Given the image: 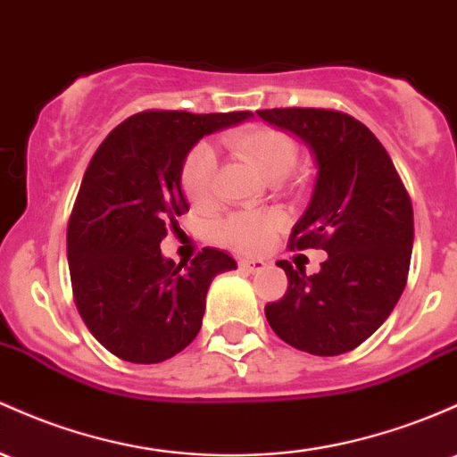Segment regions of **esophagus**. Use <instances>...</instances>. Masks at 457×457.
<instances>
[{
    "label": "esophagus",
    "instance_id": "34e87169",
    "mask_svg": "<svg viewBox=\"0 0 457 457\" xmlns=\"http://www.w3.org/2000/svg\"><path fill=\"white\" fill-rule=\"evenodd\" d=\"M238 267L243 270H247V273H258V270H262L267 267V262L264 260H258V258H243L238 262Z\"/></svg>",
    "mask_w": 457,
    "mask_h": 457
}]
</instances>
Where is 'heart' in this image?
<instances>
[{
  "label": "heart",
  "mask_w": 457,
  "mask_h": 457,
  "mask_svg": "<svg viewBox=\"0 0 457 457\" xmlns=\"http://www.w3.org/2000/svg\"><path fill=\"white\" fill-rule=\"evenodd\" d=\"M228 147L269 182L284 184V179L297 167V143L278 128L270 125H245L225 138ZM182 188L193 205H208L214 195V152L208 145H197L187 155L182 167ZM278 228L273 214L240 212L220 225L219 237L238 252H260L267 247Z\"/></svg>",
  "instance_id": "heart-1"
}]
</instances>
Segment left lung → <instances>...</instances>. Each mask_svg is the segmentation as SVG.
I'll list each match as a JSON object with an SVG mask.
<instances>
[{"label":"left lung","instance_id":"obj_1","mask_svg":"<svg viewBox=\"0 0 457 457\" xmlns=\"http://www.w3.org/2000/svg\"><path fill=\"white\" fill-rule=\"evenodd\" d=\"M273 128L310 149L312 197L290 234V247H320L314 275L279 260L288 290L264 308L275 334L312 355L362 345L397 305L414 243V214L390 155L367 125L336 110H258Z\"/></svg>","mask_w":457,"mask_h":457}]
</instances>
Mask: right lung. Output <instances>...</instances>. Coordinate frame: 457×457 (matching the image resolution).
Segmentation results:
<instances>
[{
  "mask_svg": "<svg viewBox=\"0 0 457 457\" xmlns=\"http://www.w3.org/2000/svg\"><path fill=\"white\" fill-rule=\"evenodd\" d=\"M252 112L147 110L99 145L67 229L73 297L90 334L117 358L155 364L187 349L202 329L205 295L237 260L205 247L190 264L160 252L167 225L188 210L182 167L208 134Z\"/></svg>",
  "mask_w": 457,
  "mask_h": 457,
  "instance_id": "add662e5",
  "label": "right lung"
}]
</instances>
